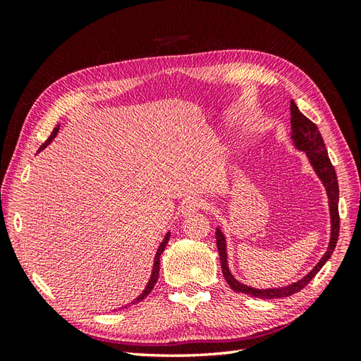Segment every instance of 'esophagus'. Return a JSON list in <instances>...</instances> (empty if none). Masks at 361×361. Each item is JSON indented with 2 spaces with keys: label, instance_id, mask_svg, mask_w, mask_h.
<instances>
[{
  "label": "esophagus",
  "instance_id": "1",
  "mask_svg": "<svg viewBox=\"0 0 361 361\" xmlns=\"http://www.w3.org/2000/svg\"><path fill=\"white\" fill-rule=\"evenodd\" d=\"M203 206H204V202L202 200V198L189 197L181 203V214H183V216H188V214H194L198 209H203Z\"/></svg>",
  "mask_w": 361,
  "mask_h": 361
}]
</instances>
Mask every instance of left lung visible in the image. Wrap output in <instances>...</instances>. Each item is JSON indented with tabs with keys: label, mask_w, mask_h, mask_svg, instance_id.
<instances>
[{
	"label": "left lung",
	"mask_w": 361,
	"mask_h": 361,
	"mask_svg": "<svg viewBox=\"0 0 361 361\" xmlns=\"http://www.w3.org/2000/svg\"><path fill=\"white\" fill-rule=\"evenodd\" d=\"M290 124H291V140L295 141V145L299 150H304L307 153L310 163L315 169V172L324 183L327 195H329V206H331V221H332V234H331V243H329V248L323 259L319 260L318 265L313 268V270L304 276L301 281L293 282L288 287H281V288H268V290H259L252 288L248 286H243L239 281L233 278V274L229 273L228 265H226V243L225 237L221 234L220 229L217 228L216 231V239H217V248H219V256H220V264H221V273H224L226 282L229 283L237 293L242 295H250L255 298H262V299H276V298H287L301 291L307 283L315 278V274L323 268V265L327 262L329 257L332 256V252L336 247V242H338V234H340V214H338V180H336V172L335 167L332 166L331 159H329L326 145L323 141V136H321L318 127L313 124V122L305 118L304 114L298 110L296 104L291 101L290 102Z\"/></svg>",
	"instance_id": "1"
}]
</instances>
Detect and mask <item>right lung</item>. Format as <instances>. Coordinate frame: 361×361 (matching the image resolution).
I'll list each match as a JSON object with an SVG mask.
<instances>
[{
    "label": "right lung",
    "instance_id": "add662e5",
    "mask_svg": "<svg viewBox=\"0 0 361 361\" xmlns=\"http://www.w3.org/2000/svg\"><path fill=\"white\" fill-rule=\"evenodd\" d=\"M57 132H59V126L52 130V133H51V136L48 137V140L44 141V144L42 145L40 149L38 150H42L44 145H48L54 137H56V135H57ZM169 237H171V234H166V237H164V240H163V243L159 245V248H158V251H157V256H155V264H153V271H152V278H150V281H149V283H147V287H145V290L142 291V295L141 296H137L135 301L132 302V304H136V302H141L144 298H147V295L150 293V291L153 290V287H155V283H157V281H158V276H159V256L163 255V251H164V248H166V245H167V242H169Z\"/></svg>",
    "mask_w": 361,
    "mask_h": 361
}]
</instances>
